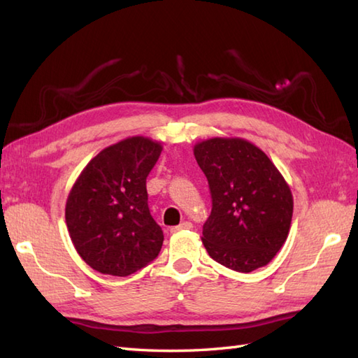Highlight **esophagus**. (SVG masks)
Masks as SVG:
<instances>
[{"instance_id":"34e87169","label":"esophagus","mask_w":358,"mask_h":358,"mask_svg":"<svg viewBox=\"0 0 358 358\" xmlns=\"http://www.w3.org/2000/svg\"><path fill=\"white\" fill-rule=\"evenodd\" d=\"M191 227H192V223H189V222H183V223H180L178 226H173V227H171V232H172V234H175V232H180V231L191 229Z\"/></svg>"}]
</instances>
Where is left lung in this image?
Segmentation results:
<instances>
[{
  "instance_id": "8db88e82",
  "label": "left lung",
  "mask_w": 358,
  "mask_h": 358,
  "mask_svg": "<svg viewBox=\"0 0 358 358\" xmlns=\"http://www.w3.org/2000/svg\"><path fill=\"white\" fill-rule=\"evenodd\" d=\"M208 178L212 210L203 245L220 264L252 272L285 245L294 199L283 175L264 152L243 138H209L194 146Z\"/></svg>"
}]
</instances>
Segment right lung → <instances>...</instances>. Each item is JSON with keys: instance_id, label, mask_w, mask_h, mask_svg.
<instances>
[{"instance_id": "right-lung-1", "label": "right lung", "mask_w": 358, "mask_h": 358, "mask_svg": "<svg viewBox=\"0 0 358 358\" xmlns=\"http://www.w3.org/2000/svg\"><path fill=\"white\" fill-rule=\"evenodd\" d=\"M162 150V143L129 136L90 159L73 183L66 224L92 269L126 277L157 258L164 235L150 215L146 178Z\"/></svg>"}]
</instances>
